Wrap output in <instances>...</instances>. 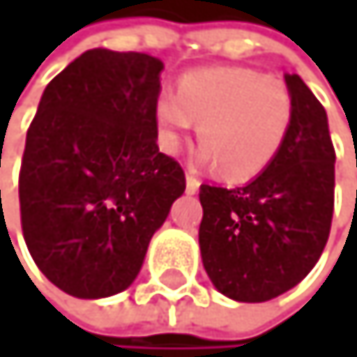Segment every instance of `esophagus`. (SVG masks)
<instances>
[{"label":"esophagus","instance_id":"obj_1","mask_svg":"<svg viewBox=\"0 0 357 357\" xmlns=\"http://www.w3.org/2000/svg\"><path fill=\"white\" fill-rule=\"evenodd\" d=\"M199 186H201V182L197 180V177L192 173H186V192L188 195H195L199 190Z\"/></svg>","mask_w":357,"mask_h":357}]
</instances>
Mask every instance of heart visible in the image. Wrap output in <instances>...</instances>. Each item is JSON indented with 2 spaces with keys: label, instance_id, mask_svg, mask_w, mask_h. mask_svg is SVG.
<instances>
[{
  "label": "heart",
  "instance_id": "obj_1",
  "mask_svg": "<svg viewBox=\"0 0 357 357\" xmlns=\"http://www.w3.org/2000/svg\"><path fill=\"white\" fill-rule=\"evenodd\" d=\"M156 121L167 149H177L197 121L199 162L242 182L282 149L294 126V96L282 79L250 68H201L180 79L177 93L160 96Z\"/></svg>",
  "mask_w": 357,
  "mask_h": 357
}]
</instances>
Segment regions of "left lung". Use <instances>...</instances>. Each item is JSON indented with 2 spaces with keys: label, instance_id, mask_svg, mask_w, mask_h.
Returning <instances> with one entry per match:
<instances>
[{
  "label": "left lung",
  "instance_id": "obj_1",
  "mask_svg": "<svg viewBox=\"0 0 357 357\" xmlns=\"http://www.w3.org/2000/svg\"><path fill=\"white\" fill-rule=\"evenodd\" d=\"M294 126L278 156L238 188L201 184L199 246L216 289L238 302H268L294 289L319 261L334 214V145L328 115L298 75Z\"/></svg>",
  "mask_w": 357,
  "mask_h": 357
}]
</instances>
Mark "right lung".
I'll return each mask as SVG.
<instances>
[{"label":"right lung","instance_id":"right-lung-1","mask_svg":"<svg viewBox=\"0 0 357 357\" xmlns=\"http://www.w3.org/2000/svg\"><path fill=\"white\" fill-rule=\"evenodd\" d=\"M162 68L147 53L91 49L40 98L19 173L21 227L40 272L68 296L128 289L186 188L156 145Z\"/></svg>","mask_w":357,"mask_h":357}]
</instances>
